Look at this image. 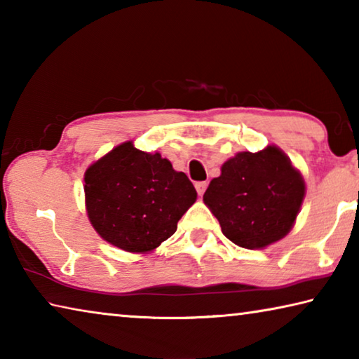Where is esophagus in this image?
I'll return each instance as SVG.
<instances>
[{
	"label": "esophagus",
	"mask_w": 359,
	"mask_h": 359,
	"mask_svg": "<svg viewBox=\"0 0 359 359\" xmlns=\"http://www.w3.org/2000/svg\"><path fill=\"white\" fill-rule=\"evenodd\" d=\"M194 187H196V191H198L199 196H203L204 191H205V188H208V182H198V184L194 185Z\"/></svg>",
	"instance_id": "1"
}]
</instances>
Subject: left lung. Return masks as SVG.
<instances>
[{
	"instance_id": "obj_1",
	"label": "left lung",
	"mask_w": 359,
	"mask_h": 359,
	"mask_svg": "<svg viewBox=\"0 0 359 359\" xmlns=\"http://www.w3.org/2000/svg\"><path fill=\"white\" fill-rule=\"evenodd\" d=\"M306 196V182L277 145L239 151L222 165L203 201L222 233L236 245L258 250L283 239L294 226Z\"/></svg>"
}]
</instances>
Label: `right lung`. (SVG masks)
<instances>
[{
  "mask_svg": "<svg viewBox=\"0 0 359 359\" xmlns=\"http://www.w3.org/2000/svg\"><path fill=\"white\" fill-rule=\"evenodd\" d=\"M85 210L96 233L130 253H150L171 238L198 193L158 151L133 141L114 147L83 174Z\"/></svg>",
  "mask_w": 359,
  "mask_h": 359,
  "instance_id": "obj_1",
  "label": "right lung"
}]
</instances>
